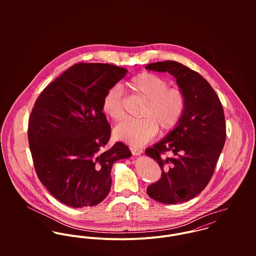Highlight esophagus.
Listing matches in <instances>:
<instances>
[{"mask_svg": "<svg viewBox=\"0 0 256 256\" xmlns=\"http://www.w3.org/2000/svg\"><path fill=\"white\" fill-rule=\"evenodd\" d=\"M130 150L131 152L134 154V156H139L143 152V148H130Z\"/></svg>", "mask_w": 256, "mask_h": 256, "instance_id": "obj_1", "label": "esophagus"}]
</instances>
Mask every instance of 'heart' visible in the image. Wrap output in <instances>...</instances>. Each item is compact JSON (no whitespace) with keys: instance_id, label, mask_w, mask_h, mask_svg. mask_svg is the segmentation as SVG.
I'll list each match as a JSON object with an SVG mask.
<instances>
[{"instance_id":"b5f03b06","label":"heart","mask_w":256,"mask_h":256,"mask_svg":"<svg viewBox=\"0 0 256 256\" xmlns=\"http://www.w3.org/2000/svg\"><path fill=\"white\" fill-rule=\"evenodd\" d=\"M129 88L146 100L143 118L127 119L118 124L114 137L134 146H142L154 138L158 127L162 132L174 129L186 110V96L180 86H168V80L154 73L138 74L128 82ZM102 111L118 122L125 116L124 96L119 86L110 88L102 100Z\"/></svg>"}]
</instances>
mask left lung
I'll return each mask as SVG.
<instances>
[{"label": "left lung", "instance_id": "1", "mask_svg": "<svg viewBox=\"0 0 256 256\" xmlns=\"http://www.w3.org/2000/svg\"><path fill=\"white\" fill-rule=\"evenodd\" d=\"M146 69L172 74L186 96V110L180 124L145 150L162 170L160 178L148 186L146 193L164 204L186 202L197 196L214 174L226 135L222 106L200 74L178 62H156ZM168 151L172 157L165 156Z\"/></svg>", "mask_w": 256, "mask_h": 256}]
</instances>
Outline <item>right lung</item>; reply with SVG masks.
Returning <instances> with one entry per match:
<instances>
[{
    "mask_svg": "<svg viewBox=\"0 0 256 256\" xmlns=\"http://www.w3.org/2000/svg\"><path fill=\"white\" fill-rule=\"evenodd\" d=\"M126 73L110 64H76L43 90L32 110L28 136L37 176L67 206L100 203L113 164L131 156L122 142L102 150L111 134L102 100Z\"/></svg>",
    "mask_w": 256,
    "mask_h": 256,
    "instance_id": "1",
    "label": "right lung"
}]
</instances>
